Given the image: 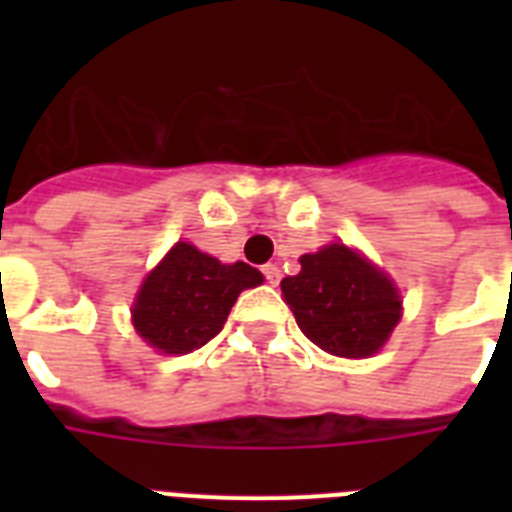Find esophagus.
Listing matches in <instances>:
<instances>
[{"label": "esophagus", "mask_w": 512, "mask_h": 512, "mask_svg": "<svg viewBox=\"0 0 512 512\" xmlns=\"http://www.w3.org/2000/svg\"><path fill=\"white\" fill-rule=\"evenodd\" d=\"M263 276H265V281H268V284H273V287H276V284H279V279H281L279 265H273V263L263 265Z\"/></svg>", "instance_id": "1"}]
</instances>
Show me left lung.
I'll list each match as a JSON object with an SVG mask.
<instances>
[{"label":"left lung","instance_id":"1","mask_svg":"<svg viewBox=\"0 0 512 512\" xmlns=\"http://www.w3.org/2000/svg\"><path fill=\"white\" fill-rule=\"evenodd\" d=\"M281 292L303 335L332 356H374L401 319L396 284L345 244L300 257Z\"/></svg>","mask_w":512,"mask_h":512}]
</instances>
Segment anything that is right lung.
Returning a JSON list of instances; mask_svg holds the SVG:
<instances>
[{
    "label": "right lung",
    "mask_w": 512,
    "mask_h": 512,
    "mask_svg": "<svg viewBox=\"0 0 512 512\" xmlns=\"http://www.w3.org/2000/svg\"><path fill=\"white\" fill-rule=\"evenodd\" d=\"M263 284L247 263L225 265L188 241H177L148 273L132 305V324L159 353L183 356L223 329L236 297Z\"/></svg>",
    "instance_id": "1"
}]
</instances>
